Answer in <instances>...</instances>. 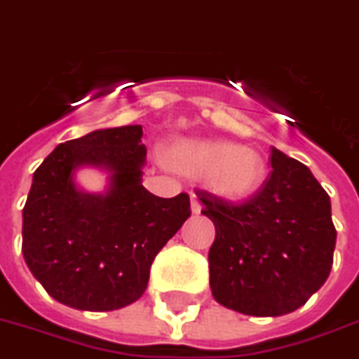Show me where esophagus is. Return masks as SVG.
I'll return each mask as SVG.
<instances>
[{"label": "esophagus", "instance_id": "esophagus-1", "mask_svg": "<svg viewBox=\"0 0 359 359\" xmlns=\"http://www.w3.org/2000/svg\"><path fill=\"white\" fill-rule=\"evenodd\" d=\"M201 210H202L201 201H198L195 195H191V212H193L195 215H198L201 214Z\"/></svg>", "mask_w": 359, "mask_h": 359}]
</instances>
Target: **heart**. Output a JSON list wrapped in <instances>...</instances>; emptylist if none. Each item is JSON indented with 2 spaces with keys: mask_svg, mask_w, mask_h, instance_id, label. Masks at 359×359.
Listing matches in <instances>:
<instances>
[{
  "mask_svg": "<svg viewBox=\"0 0 359 359\" xmlns=\"http://www.w3.org/2000/svg\"><path fill=\"white\" fill-rule=\"evenodd\" d=\"M170 161L185 176H204L208 189L227 201L252 196L265 182L259 153L225 140H185L172 147Z\"/></svg>",
  "mask_w": 359,
  "mask_h": 359,
  "instance_id": "b5f03b06",
  "label": "heart"
}]
</instances>
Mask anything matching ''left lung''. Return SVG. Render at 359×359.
Instances as JSON below:
<instances>
[{"label": "left lung", "mask_w": 359, "mask_h": 359, "mask_svg": "<svg viewBox=\"0 0 359 359\" xmlns=\"http://www.w3.org/2000/svg\"><path fill=\"white\" fill-rule=\"evenodd\" d=\"M271 166L263 187L242 204L196 191L215 225L212 295L248 316L297 311L327 280L335 252L330 195L311 170L274 147Z\"/></svg>", "instance_id": "obj_1"}]
</instances>
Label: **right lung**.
Wrapping results in <instances>:
<instances>
[{
  "instance_id": "add662e5",
  "label": "right lung",
  "mask_w": 359,
  "mask_h": 359,
  "mask_svg": "<svg viewBox=\"0 0 359 359\" xmlns=\"http://www.w3.org/2000/svg\"><path fill=\"white\" fill-rule=\"evenodd\" d=\"M142 136L140 125L88 132L56 145L34 172L24 261L58 303L104 312L138 301L155 255L191 215L187 193L161 198L142 185ZM81 165L106 169L108 191H81L73 177Z\"/></svg>"
}]
</instances>
